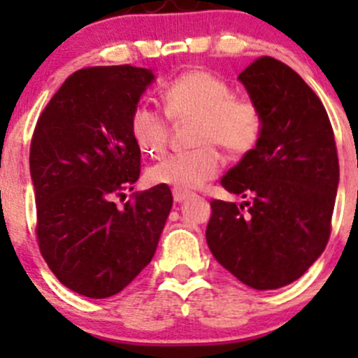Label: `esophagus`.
Instances as JSON below:
<instances>
[{
    "label": "esophagus",
    "instance_id": "esophagus-1",
    "mask_svg": "<svg viewBox=\"0 0 358 358\" xmlns=\"http://www.w3.org/2000/svg\"><path fill=\"white\" fill-rule=\"evenodd\" d=\"M190 194L185 192V190H180V189H173V199H175V202H182L185 201L187 197H189Z\"/></svg>",
    "mask_w": 358,
    "mask_h": 358
}]
</instances>
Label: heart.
I'll list each match as a JSON object with an SVG mask.
<instances>
[{"label":"heart","mask_w":358,"mask_h":358,"mask_svg":"<svg viewBox=\"0 0 358 358\" xmlns=\"http://www.w3.org/2000/svg\"><path fill=\"white\" fill-rule=\"evenodd\" d=\"M161 102L169 121H196L192 152L166 157L147 171L154 185L199 189L215 178L229 156L244 157L263 136V112L255 100L236 95L227 79L208 69H190L168 83ZM129 135L142 154L161 157L168 149L169 124L159 110L138 106L129 114Z\"/></svg>","instance_id":"b5f03b06"}]
</instances>
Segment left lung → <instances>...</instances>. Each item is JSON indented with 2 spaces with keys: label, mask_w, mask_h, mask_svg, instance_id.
I'll return each instance as SVG.
<instances>
[{
  "label": "left lung",
  "mask_w": 358,
  "mask_h": 358,
  "mask_svg": "<svg viewBox=\"0 0 358 358\" xmlns=\"http://www.w3.org/2000/svg\"><path fill=\"white\" fill-rule=\"evenodd\" d=\"M239 79L263 112V136L222 178L223 189L246 201L213 199L206 241L241 282L279 289L329 241L339 182L334 131L319 96L286 64L259 57Z\"/></svg>",
  "instance_id": "left-lung-1"
}]
</instances>
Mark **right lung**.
<instances>
[{"instance_id": "right-lung-1", "label": "right lung", "mask_w": 358, "mask_h": 358, "mask_svg": "<svg viewBox=\"0 0 358 358\" xmlns=\"http://www.w3.org/2000/svg\"><path fill=\"white\" fill-rule=\"evenodd\" d=\"M150 69H79L66 79L36 122L31 178L36 237L57 279L86 298H109L150 263L173 206L168 185L133 192L140 150L129 114Z\"/></svg>"}]
</instances>
